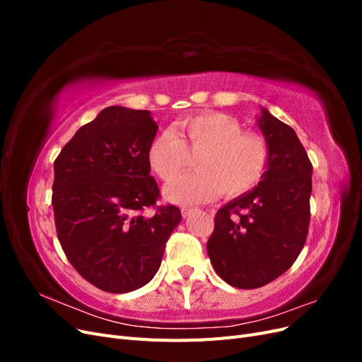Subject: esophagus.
I'll list each match as a JSON object with an SVG mask.
<instances>
[{"label": "esophagus", "instance_id": "obj_1", "mask_svg": "<svg viewBox=\"0 0 362 362\" xmlns=\"http://www.w3.org/2000/svg\"><path fill=\"white\" fill-rule=\"evenodd\" d=\"M193 211H194V208H187V206L181 208V214H182V217H189Z\"/></svg>", "mask_w": 362, "mask_h": 362}]
</instances>
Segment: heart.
<instances>
[{
	"label": "heart",
	"mask_w": 362,
	"mask_h": 362,
	"mask_svg": "<svg viewBox=\"0 0 362 362\" xmlns=\"http://www.w3.org/2000/svg\"><path fill=\"white\" fill-rule=\"evenodd\" d=\"M187 152H199L194 158L198 170L184 175L164 192L170 202L180 205L208 201L218 192L225 198L243 194L259 182L269 163L266 140L243 133V127L223 113L180 119L173 129L161 131L151 141L148 161L161 180L173 181L187 164Z\"/></svg>",
	"instance_id": "obj_1"
}]
</instances>
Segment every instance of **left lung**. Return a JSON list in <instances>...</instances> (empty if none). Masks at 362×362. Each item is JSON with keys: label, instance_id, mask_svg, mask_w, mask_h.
I'll list each match as a JSON object with an SVG mask.
<instances>
[{"label": "left lung", "instance_id": "1", "mask_svg": "<svg viewBox=\"0 0 362 362\" xmlns=\"http://www.w3.org/2000/svg\"><path fill=\"white\" fill-rule=\"evenodd\" d=\"M257 128L269 146L267 169L257 187L225 204L214 218L206 252L229 286H266L291 267L310 225L313 166L287 124L261 107Z\"/></svg>", "mask_w": 362, "mask_h": 362}]
</instances>
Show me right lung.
I'll return each instance as SVG.
<instances>
[{
    "mask_svg": "<svg viewBox=\"0 0 362 362\" xmlns=\"http://www.w3.org/2000/svg\"><path fill=\"white\" fill-rule=\"evenodd\" d=\"M158 125L148 110L112 105L83 125L54 161L52 208L71 264L95 287L129 293L156 276L181 222L175 205H156L148 148Z\"/></svg>",
    "mask_w": 362,
    "mask_h": 362,
    "instance_id": "1",
    "label": "right lung"
}]
</instances>
